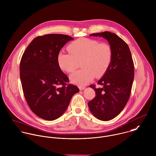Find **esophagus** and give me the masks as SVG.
<instances>
[{
    "mask_svg": "<svg viewBox=\"0 0 156 156\" xmlns=\"http://www.w3.org/2000/svg\"><path fill=\"white\" fill-rule=\"evenodd\" d=\"M78 87H79V89H80V90H83L85 89V88H86L84 86H80Z\"/></svg>",
    "mask_w": 156,
    "mask_h": 156,
    "instance_id": "34e87169",
    "label": "esophagus"
}]
</instances>
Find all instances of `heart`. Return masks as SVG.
<instances>
[{"instance_id": "1", "label": "heart", "mask_w": 156, "mask_h": 156, "mask_svg": "<svg viewBox=\"0 0 156 156\" xmlns=\"http://www.w3.org/2000/svg\"><path fill=\"white\" fill-rule=\"evenodd\" d=\"M70 53L61 51L57 57L60 69L66 72H73L81 61L83 68L70 75V81L83 86L93 80L95 76H103L108 69L112 59L110 45L95 39L81 37L68 47Z\"/></svg>"}]
</instances>
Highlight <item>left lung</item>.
I'll return each instance as SVG.
<instances>
[{"mask_svg": "<svg viewBox=\"0 0 156 156\" xmlns=\"http://www.w3.org/2000/svg\"><path fill=\"white\" fill-rule=\"evenodd\" d=\"M90 36L106 39L112 50L111 63L96 88L90 85L96 97L88 103L92 114L98 120L109 121L117 116L129 98L134 76V62L127 44L115 33L109 31L93 33Z\"/></svg>", "mask_w": 156, "mask_h": 156, "instance_id": "8db88e82", "label": "left lung"}]
</instances>
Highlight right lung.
I'll list each match as a JSON object with an SVG mask.
<instances>
[{"instance_id":"right-lung-1","label":"right lung","mask_w":156,"mask_h":156,"mask_svg":"<svg viewBox=\"0 0 156 156\" xmlns=\"http://www.w3.org/2000/svg\"><path fill=\"white\" fill-rule=\"evenodd\" d=\"M73 38L49 34L34 38L24 51L20 63V78L24 97L39 117L54 120L66 111L72 97L80 90L67 84L69 78L58 64L61 49Z\"/></svg>"}]
</instances>
